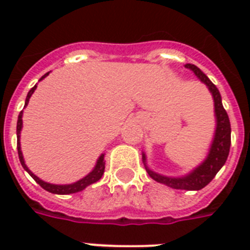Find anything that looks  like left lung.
<instances>
[{
  "mask_svg": "<svg viewBox=\"0 0 250 250\" xmlns=\"http://www.w3.org/2000/svg\"><path fill=\"white\" fill-rule=\"evenodd\" d=\"M187 68L194 72V75L201 80L209 88L210 93L214 100V114H215V132H214V139L210 145L209 153L206 158L198 165L196 168L190 171L189 174L180 176V178H172V176H165V175L157 174L146 166V157L143 153V162H144L145 170L149 174V176L158 183H162L165 186L174 188V189H186V190H200L204 187H206L217 172L221 170L223 165L227 161L229 153V146H231V125H229V115L226 113L225 107L222 105V97L219 90L214 85L208 76L194 64L187 63Z\"/></svg>",
  "mask_w": 250,
  "mask_h": 250,
  "instance_id": "1",
  "label": "left lung"
}]
</instances>
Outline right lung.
<instances>
[{"mask_svg": "<svg viewBox=\"0 0 250 250\" xmlns=\"http://www.w3.org/2000/svg\"><path fill=\"white\" fill-rule=\"evenodd\" d=\"M49 75V72H46L42 78H41L40 80H42L44 78H46V76ZM37 85H35L32 88V89L29 90L28 94H27V98H25V104H24V107L27 105H28V101L29 98H31V96H32V93L36 90ZM21 117H23V111H21L19 113V117H18V123H17V139H18V154H19V161H21V166H23V168H24L27 172H28L31 176H32L35 180H36L37 184H40L42 188H44L45 190H48V192H50V193H56V194H70V193H76V192H80V190L85 189L86 187L90 186V184H93V183L98 182L100 179H101V176L104 175V171H105V161H104V156L105 154H101V156L98 157L97 162H96V166L93 167V170L90 171L89 174L86 175V176H84L83 179H80V180H78V182L72 183V184H50V183H46L44 182V180H41L39 176H36V175L33 174L32 171L29 170L28 167H27V165H25L24 162V158H23V153H21V127H23V119H21Z\"/></svg>", "mask_w": 250, "mask_h": 250, "instance_id": "1", "label": "right lung"}]
</instances>
